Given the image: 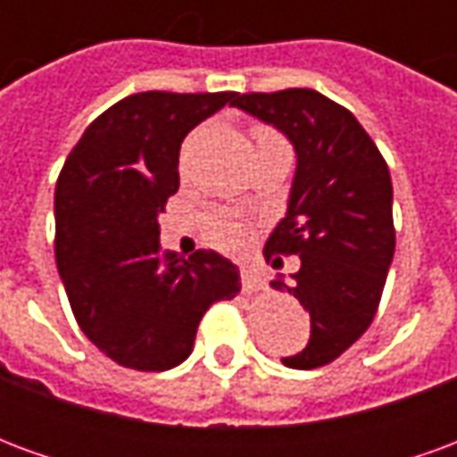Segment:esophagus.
Here are the masks:
<instances>
[{
  "mask_svg": "<svg viewBox=\"0 0 457 457\" xmlns=\"http://www.w3.org/2000/svg\"><path fill=\"white\" fill-rule=\"evenodd\" d=\"M239 274H242V291H245V294H257V291L264 288V278L259 277L252 267H242L239 269Z\"/></svg>",
  "mask_w": 457,
  "mask_h": 457,
  "instance_id": "esophagus-1",
  "label": "esophagus"
}]
</instances>
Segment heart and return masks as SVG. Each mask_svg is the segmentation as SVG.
Here are the masks:
<instances>
[{
    "instance_id": "1",
    "label": "heart",
    "mask_w": 457,
    "mask_h": 457,
    "mask_svg": "<svg viewBox=\"0 0 457 457\" xmlns=\"http://www.w3.org/2000/svg\"><path fill=\"white\" fill-rule=\"evenodd\" d=\"M254 139H257V146H274V144H284V146H287L284 137H281L278 131L269 129V127H257V129H254ZM205 235H208V239L215 247L235 252V249L247 245L249 229L247 225L237 218H229V215H212V218L208 220V225H205Z\"/></svg>"
}]
</instances>
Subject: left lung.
I'll list each match as a JSON object with an SVG mask.
<instances>
[{
  "label": "left lung",
  "mask_w": 457,
  "mask_h": 457,
  "mask_svg": "<svg viewBox=\"0 0 457 457\" xmlns=\"http://www.w3.org/2000/svg\"><path fill=\"white\" fill-rule=\"evenodd\" d=\"M232 104L274 124L296 149L287 218L269 235L264 257H301L291 281L271 287L311 316L306 350L284 364L316 370L337 360L377 316L396 245L392 176L354 114L316 90L247 93Z\"/></svg>",
  "instance_id": "8db88e82"
}]
</instances>
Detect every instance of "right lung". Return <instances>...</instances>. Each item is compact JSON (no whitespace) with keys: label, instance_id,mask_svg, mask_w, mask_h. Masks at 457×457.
<instances>
[{"label":"right lung","instance_id":"right-lung-1","mask_svg":"<svg viewBox=\"0 0 457 457\" xmlns=\"http://www.w3.org/2000/svg\"><path fill=\"white\" fill-rule=\"evenodd\" d=\"M237 93H137L85 129L55 183V264L73 316L110 360L139 372L180 364L200 318L239 294L212 249L159 252V215L179 190V151Z\"/></svg>","mask_w":457,"mask_h":457}]
</instances>
